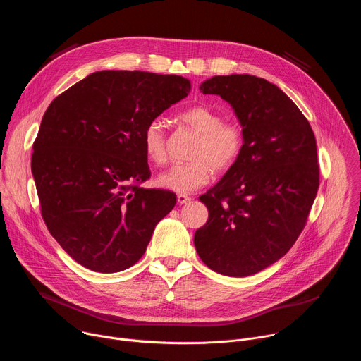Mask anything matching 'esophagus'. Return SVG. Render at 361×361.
<instances>
[{"mask_svg":"<svg viewBox=\"0 0 361 361\" xmlns=\"http://www.w3.org/2000/svg\"><path fill=\"white\" fill-rule=\"evenodd\" d=\"M190 201H191V197H188V195H185V194H178V195H177V202H178L180 205L187 204V202H190Z\"/></svg>","mask_w":361,"mask_h":361,"instance_id":"esophagus-1","label":"esophagus"}]
</instances>
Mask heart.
I'll return each instance as SVG.
<instances>
[{
    "label": "heart",
    "instance_id": "heart-1",
    "mask_svg": "<svg viewBox=\"0 0 361 361\" xmlns=\"http://www.w3.org/2000/svg\"><path fill=\"white\" fill-rule=\"evenodd\" d=\"M180 121L198 134L192 151V161L177 164L161 173L157 184L169 191L190 194L209 184L214 171L230 170L244 149V131L234 121H224L223 116L204 104L192 106L180 114ZM145 157L154 164L167 160V138L159 120L149 121L141 135Z\"/></svg>",
    "mask_w": 361,
    "mask_h": 361
}]
</instances>
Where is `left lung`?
<instances>
[{
  "label": "left lung",
  "instance_id": "left-lung-1",
  "mask_svg": "<svg viewBox=\"0 0 361 361\" xmlns=\"http://www.w3.org/2000/svg\"><path fill=\"white\" fill-rule=\"evenodd\" d=\"M200 90L231 104L244 149L200 197L209 220L195 231L194 245L212 270L252 276L280 260L307 223L320 184L316 137L294 102L264 78L216 75Z\"/></svg>",
  "mask_w": 361,
  "mask_h": 361
}]
</instances>
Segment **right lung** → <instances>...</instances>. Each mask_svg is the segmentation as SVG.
<instances>
[{
    "instance_id": "obj_1",
    "label": "right lung",
    "mask_w": 361,
    "mask_h": 361,
    "mask_svg": "<svg viewBox=\"0 0 361 361\" xmlns=\"http://www.w3.org/2000/svg\"><path fill=\"white\" fill-rule=\"evenodd\" d=\"M190 90L180 75L97 71L47 109L31 171L48 231L78 264L97 273L134 266L173 210L174 192L140 187L151 174L141 135Z\"/></svg>"
}]
</instances>
